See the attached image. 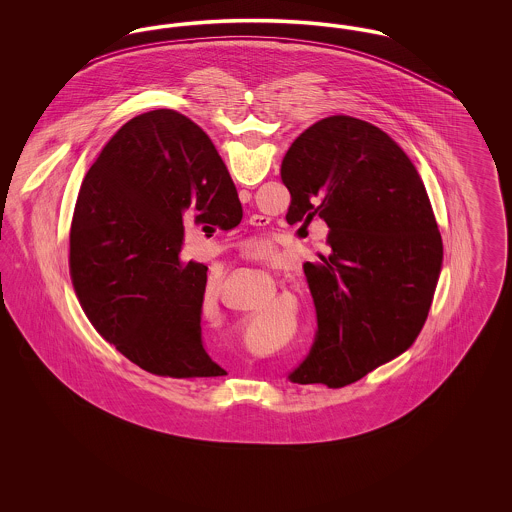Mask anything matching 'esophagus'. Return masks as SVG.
Instances as JSON below:
<instances>
[{
    "label": "esophagus",
    "instance_id": "obj_1",
    "mask_svg": "<svg viewBox=\"0 0 512 512\" xmlns=\"http://www.w3.org/2000/svg\"><path fill=\"white\" fill-rule=\"evenodd\" d=\"M263 219V217H257V215H253V217H251V219H249V222H251V224H257V220H261ZM259 224H261V222H259Z\"/></svg>",
    "mask_w": 512,
    "mask_h": 512
}]
</instances>
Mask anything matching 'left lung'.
<instances>
[{
	"instance_id": "8db88e82",
	"label": "left lung",
	"mask_w": 512,
	"mask_h": 512,
	"mask_svg": "<svg viewBox=\"0 0 512 512\" xmlns=\"http://www.w3.org/2000/svg\"><path fill=\"white\" fill-rule=\"evenodd\" d=\"M288 224H328L318 261L303 270L317 334L290 374L299 384L343 388L403 351L420 334L443 245L420 174L370 122L334 115L297 136L282 161Z\"/></svg>"
}]
</instances>
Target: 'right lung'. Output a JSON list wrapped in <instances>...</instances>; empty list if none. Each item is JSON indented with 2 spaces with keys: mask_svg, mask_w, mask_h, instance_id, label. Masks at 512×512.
Masks as SVG:
<instances>
[{
  "mask_svg": "<svg viewBox=\"0 0 512 512\" xmlns=\"http://www.w3.org/2000/svg\"><path fill=\"white\" fill-rule=\"evenodd\" d=\"M234 228L242 203L209 136L157 109L134 117L82 180L71 224V278L99 334L157 376L226 370L201 340L207 267L182 261L184 213Z\"/></svg>",
  "mask_w": 512,
  "mask_h": 512,
  "instance_id": "add662e5",
  "label": "right lung"
}]
</instances>
